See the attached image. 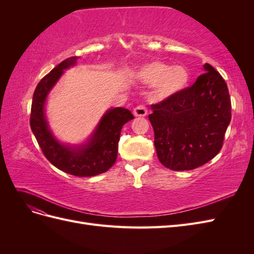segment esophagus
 Instances as JSON below:
<instances>
[{
	"instance_id": "34e87169",
	"label": "esophagus",
	"mask_w": 254,
	"mask_h": 254,
	"mask_svg": "<svg viewBox=\"0 0 254 254\" xmlns=\"http://www.w3.org/2000/svg\"><path fill=\"white\" fill-rule=\"evenodd\" d=\"M133 115L134 117H146L147 115V109L144 105L136 106L133 109Z\"/></svg>"
}]
</instances>
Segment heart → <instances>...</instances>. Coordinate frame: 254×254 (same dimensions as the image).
<instances>
[{"label":"heart","instance_id":"heart-1","mask_svg":"<svg viewBox=\"0 0 254 254\" xmlns=\"http://www.w3.org/2000/svg\"><path fill=\"white\" fill-rule=\"evenodd\" d=\"M136 78L148 86H153V95L158 99H166L181 93L190 82V73L181 64L170 65L153 60L143 64L135 73Z\"/></svg>","mask_w":254,"mask_h":254}]
</instances>
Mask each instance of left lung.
Segmentation results:
<instances>
[{"instance_id":"1","label":"left lung","mask_w":254,"mask_h":254,"mask_svg":"<svg viewBox=\"0 0 254 254\" xmlns=\"http://www.w3.org/2000/svg\"><path fill=\"white\" fill-rule=\"evenodd\" d=\"M203 70L193 86L151 105L148 119L157 155L172 171H190L212 160L231 121L226 81L211 64H205Z\"/></svg>"}]
</instances>
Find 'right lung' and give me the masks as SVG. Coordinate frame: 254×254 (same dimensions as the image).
I'll return each mask as SVG.
<instances>
[{
  "label": "right lung",
  "instance_id": "add662e5",
  "mask_svg": "<svg viewBox=\"0 0 254 254\" xmlns=\"http://www.w3.org/2000/svg\"><path fill=\"white\" fill-rule=\"evenodd\" d=\"M78 57H70L45 75L38 83L33 96L30 128L44 156L58 170L77 177H92L107 172L115 163L121 130L133 119L122 107L107 110L89 139L81 144L68 145L53 134L45 117V104L51 90Z\"/></svg>",
  "mask_w": 254,
  "mask_h": 254
}]
</instances>
